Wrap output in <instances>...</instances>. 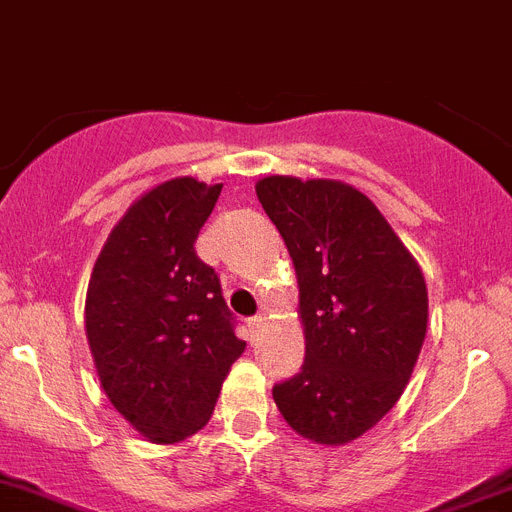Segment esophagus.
<instances>
[{
    "mask_svg": "<svg viewBox=\"0 0 512 512\" xmlns=\"http://www.w3.org/2000/svg\"><path fill=\"white\" fill-rule=\"evenodd\" d=\"M261 326H264V318L261 316H256V318H251V321H248V329H251V336L256 334V331L261 329Z\"/></svg>",
    "mask_w": 512,
    "mask_h": 512,
    "instance_id": "esophagus-1",
    "label": "esophagus"
}]
</instances>
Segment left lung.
I'll use <instances>...</instances> for the list:
<instances>
[{"label":"left lung","mask_w":512,"mask_h":512,"mask_svg":"<svg viewBox=\"0 0 512 512\" xmlns=\"http://www.w3.org/2000/svg\"><path fill=\"white\" fill-rule=\"evenodd\" d=\"M256 196L295 264L305 334L303 368L272 388L274 404L303 438L352 443L412 378L427 334L422 269L349 183L266 176Z\"/></svg>","instance_id":"8db88e82"}]
</instances>
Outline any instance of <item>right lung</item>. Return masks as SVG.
Here are the masks:
<instances>
[{
    "instance_id": "obj_1",
    "label": "right lung",
    "mask_w": 512,
    "mask_h": 512,
    "mask_svg": "<svg viewBox=\"0 0 512 512\" xmlns=\"http://www.w3.org/2000/svg\"><path fill=\"white\" fill-rule=\"evenodd\" d=\"M222 183H160L126 209L90 274L85 331L100 386L152 443L191 438L209 422L235 336L220 279L194 251Z\"/></svg>"
}]
</instances>
